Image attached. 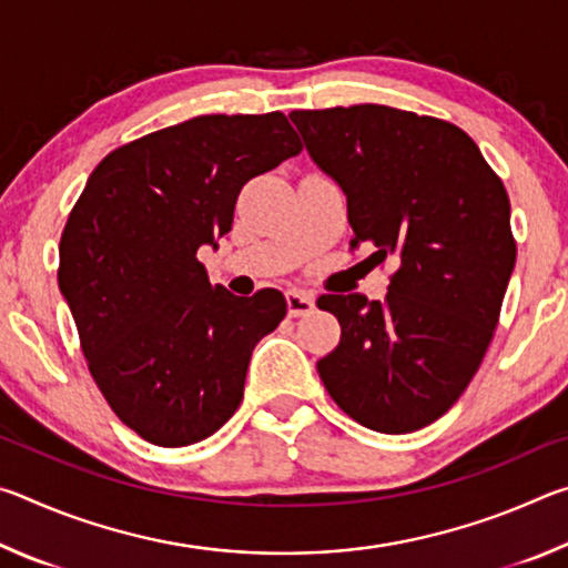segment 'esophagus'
<instances>
[{
    "label": "esophagus",
    "instance_id": "34e87169",
    "mask_svg": "<svg viewBox=\"0 0 568 568\" xmlns=\"http://www.w3.org/2000/svg\"><path fill=\"white\" fill-rule=\"evenodd\" d=\"M285 301H287V315H293V318H301V315L313 313V307H315V297L305 291H297V287L285 293Z\"/></svg>",
    "mask_w": 568,
    "mask_h": 568
}]
</instances>
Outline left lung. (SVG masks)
Wrapping results in <instances>:
<instances>
[{
    "label": "left lung",
    "mask_w": 568,
    "mask_h": 568,
    "mask_svg": "<svg viewBox=\"0 0 568 568\" xmlns=\"http://www.w3.org/2000/svg\"><path fill=\"white\" fill-rule=\"evenodd\" d=\"M305 150L348 200L353 247L398 257L386 301L321 295L341 343L318 361L361 426L410 434L454 406L484 361L516 265L511 203L456 124L386 104L295 110Z\"/></svg>",
    "instance_id": "8db88e82"
}]
</instances>
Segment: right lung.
Segmentation results:
<instances>
[{
  "instance_id": "obj_1",
  "label": "right lung",
  "mask_w": 568,
  "mask_h": 568,
  "mask_svg": "<svg viewBox=\"0 0 568 568\" xmlns=\"http://www.w3.org/2000/svg\"><path fill=\"white\" fill-rule=\"evenodd\" d=\"M301 152L283 112L200 114L104 158L60 240V293L90 373L124 426L178 448L243 400L250 355L285 318L281 291L240 297L197 261L233 227L245 182Z\"/></svg>"
}]
</instances>
